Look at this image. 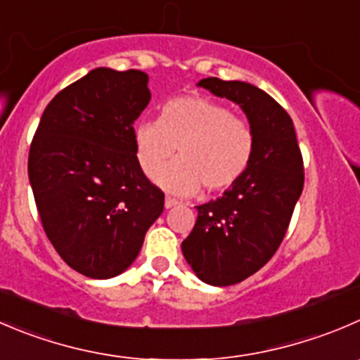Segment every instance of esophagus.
Wrapping results in <instances>:
<instances>
[{"label": "esophagus", "mask_w": 360, "mask_h": 360, "mask_svg": "<svg viewBox=\"0 0 360 360\" xmlns=\"http://www.w3.org/2000/svg\"><path fill=\"white\" fill-rule=\"evenodd\" d=\"M177 204H179V202H177L176 198H172V197H167V198H165V207H167V209H170V207H176Z\"/></svg>", "instance_id": "34e87169"}]
</instances>
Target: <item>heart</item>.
<instances>
[{"instance_id": "b5f03b06", "label": "heart", "mask_w": 360, "mask_h": 360, "mask_svg": "<svg viewBox=\"0 0 360 360\" xmlns=\"http://www.w3.org/2000/svg\"><path fill=\"white\" fill-rule=\"evenodd\" d=\"M135 156L153 177L177 149L179 160L163 169L158 183L181 195L223 191L250 169L255 131L248 121L204 96H177L160 107L158 121H142L134 130Z\"/></svg>"}]
</instances>
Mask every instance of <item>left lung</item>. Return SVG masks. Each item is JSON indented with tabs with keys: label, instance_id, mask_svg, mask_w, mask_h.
I'll use <instances>...</instances> for the list:
<instances>
[{
	"label": "left lung",
	"instance_id": "obj_1",
	"mask_svg": "<svg viewBox=\"0 0 360 360\" xmlns=\"http://www.w3.org/2000/svg\"><path fill=\"white\" fill-rule=\"evenodd\" d=\"M236 102L255 131L250 169L223 197L197 205V221L183 240L193 273L214 287L246 280L280 248L304 186L302 155L287 110L267 93L240 80L198 82Z\"/></svg>",
	"mask_w": 360,
	"mask_h": 360
}]
</instances>
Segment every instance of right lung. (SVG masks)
<instances>
[{
	"label": "right lung",
	"mask_w": 360,
	"mask_h": 360,
	"mask_svg": "<svg viewBox=\"0 0 360 360\" xmlns=\"http://www.w3.org/2000/svg\"><path fill=\"white\" fill-rule=\"evenodd\" d=\"M149 77L95 68L45 107L27 158L41 226L59 257L93 280L121 274L141 251L165 195L139 167L134 123Z\"/></svg>",
	"instance_id": "obj_1"
}]
</instances>
